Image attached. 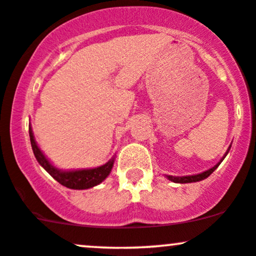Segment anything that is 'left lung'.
<instances>
[{"instance_id":"left-lung-1","label":"left lung","mask_w":256,"mask_h":256,"mask_svg":"<svg viewBox=\"0 0 256 256\" xmlns=\"http://www.w3.org/2000/svg\"><path fill=\"white\" fill-rule=\"evenodd\" d=\"M230 148H231V146H228V152H225V155H224V156H222V160H220L216 166L212 167V168L207 170V171H204V172H202V173H198V174H194V176H184V177H174V176H166V177H167V179H170V180L173 182V183H180V184H183V183H194V182L204 180V179H206L207 177H210V176L212 174V173L216 171V168H218V166L220 165V164H222V161L224 160L226 155H228V150H230Z\"/></svg>"}]
</instances>
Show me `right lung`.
Wrapping results in <instances>:
<instances>
[{"label":"right lung","mask_w":256,"mask_h":256,"mask_svg":"<svg viewBox=\"0 0 256 256\" xmlns=\"http://www.w3.org/2000/svg\"><path fill=\"white\" fill-rule=\"evenodd\" d=\"M28 134H30L32 150H34V154L37 158L38 164H40V165L55 179V180H58V183L64 185V186L70 188V189L83 190L96 186V185L102 183V182L108 177L112 168H113L114 158H112L108 162L104 164V165L95 167V168L76 170V171H62V170H58L54 165H52L50 161L46 158V155L43 154L42 150L38 148L36 140H34V132H32L31 126H28Z\"/></svg>","instance_id":"add662e5"}]
</instances>
